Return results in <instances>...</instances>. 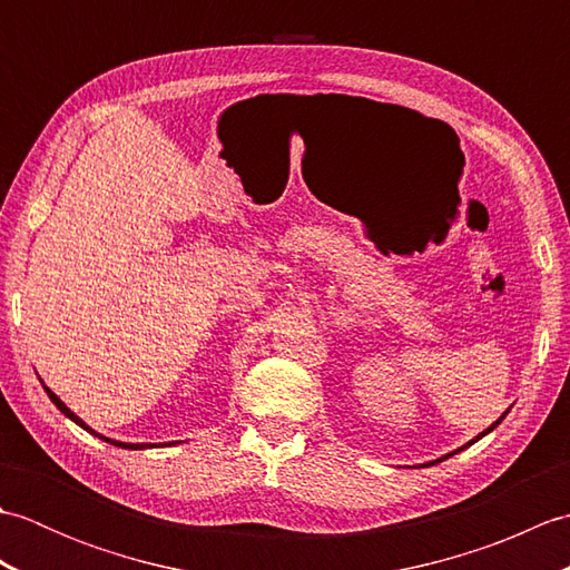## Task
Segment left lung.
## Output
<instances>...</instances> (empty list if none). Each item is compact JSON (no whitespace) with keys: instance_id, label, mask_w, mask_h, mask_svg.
Wrapping results in <instances>:
<instances>
[{"instance_id":"obj_1","label":"left lung","mask_w":570,"mask_h":570,"mask_svg":"<svg viewBox=\"0 0 570 570\" xmlns=\"http://www.w3.org/2000/svg\"><path fill=\"white\" fill-rule=\"evenodd\" d=\"M507 414H510V409H507V411H504V414H502V416H500L498 421H494V423H490V426H488L485 431H482V433H478V435H475V439H470V441H468L465 445H460V448H458V451H465V448H468V445H472V443H478V441L482 439V435H488L490 431H494V429H498V426H500V423H502V419H504ZM458 451H453V453H445V455H441V458H435V460H431V463H421V468H426V465H435V463H441V460H445V458H451V455H455ZM414 468H416V465H414Z\"/></svg>"}]
</instances>
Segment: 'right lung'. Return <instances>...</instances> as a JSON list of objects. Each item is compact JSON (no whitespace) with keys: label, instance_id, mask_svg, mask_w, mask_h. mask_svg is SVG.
Segmentation results:
<instances>
[{"label":"right lung","instance_id":"obj_1","mask_svg":"<svg viewBox=\"0 0 570 570\" xmlns=\"http://www.w3.org/2000/svg\"><path fill=\"white\" fill-rule=\"evenodd\" d=\"M43 384V382H41ZM43 390H46V394H48V399H51V402L58 406V411H60V414H63V416H68L72 423H78V426L80 429H85V431H88V433H92L95 435V439H100V441H105V443H110V445H119V448H127V451H144V448H156V445H174V441L171 443H122V441H115V439H107V435H102V433H98V431H95V429H90L88 426V423H85L78 414H76V411H70L63 402H60V396L58 394H53L51 390H48V386L43 384ZM176 443H180V441H176Z\"/></svg>","mask_w":570,"mask_h":570}]
</instances>
